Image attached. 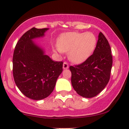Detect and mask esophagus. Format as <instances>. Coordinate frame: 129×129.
<instances>
[{
    "label": "esophagus",
    "mask_w": 129,
    "mask_h": 129,
    "mask_svg": "<svg viewBox=\"0 0 129 129\" xmlns=\"http://www.w3.org/2000/svg\"><path fill=\"white\" fill-rule=\"evenodd\" d=\"M68 67H69V66H68V63L67 62H63V70H66V69H68Z\"/></svg>",
    "instance_id": "34e87169"
}]
</instances>
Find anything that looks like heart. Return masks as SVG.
Returning <instances> with one entry per match:
<instances>
[{
  "instance_id": "heart-1",
  "label": "heart",
  "mask_w": 129,
  "mask_h": 129,
  "mask_svg": "<svg viewBox=\"0 0 129 129\" xmlns=\"http://www.w3.org/2000/svg\"><path fill=\"white\" fill-rule=\"evenodd\" d=\"M97 39L91 32H67L58 39L55 51L59 53L68 52L70 60L74 63L85 61L95 49Z\"/></svg>"
}]
</instances>
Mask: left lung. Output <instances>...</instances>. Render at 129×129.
Listing matches in <instances>:
<instances>
[{
    "label": "left lung",
    "instance_id": "obj_1",
    "mask_svg": "<svg viewBox=\"0 0 129 129\" xmlns=\"http://www.w3.org/2000/svg\"><path fill=\"white\" fill-rule=\"evenodd\" d=\"M112 64L110 46L104 35L100 32L92 55L83 63L70 66L73 88L83 97H95L109 82Z\"/></svg>",
    "mask_w": 129,
    "mask_h": 129
}]
</instances>
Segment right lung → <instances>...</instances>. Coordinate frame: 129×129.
<instances>
[{
    "mask_svg": "<svg viewBox=\"0 0 129 129\" xmlns=\"http://www.w3.org/2000/svg\"><path fill=\"white\" fill-rule=\"evenodd\" d=\"M48 29L32 27L27 30L18 41L13 52L15 84L26 97L35 100L50 95L62 72V62L53 61L42 46L34 41L44 37Z\"/></svg>",
    "mask_w": 129,
    "mask_h": 129,
    "instance_id": "obj_1",
    "label": "right lung"
}]
</instances>
